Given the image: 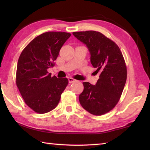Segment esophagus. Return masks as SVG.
<instances>
[{"mask_svg": "<svg viewBox=\"0 0 150 150\" xmlns=\"http://www.w3.org/2000/svg\"><path fill=\"white\" fill-rule=\"evenodd\" d=\"M68 81H69V83H73V82H75L77 81V80H75V79H74L72 78V77H69L68 79Z\"/></svg>", "mask_w": 150, "mask_h": 150, "instance_id": "34e87169", "label": "esophagus"}]
</instances>
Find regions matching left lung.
<instances>
[{"label":"left lung","mask_w":150,"mask_h":150,"mask_svg":"<svg viewBox=\"0 0 150 150\" xmlns=\"http://www.w3.org/2000/svg\"><path fill=\"white\" fill-rule=\"evenodd\" d=\"M85 44L90 53L95 72L99 73L97 84L83 82L84 90L79 95L82 108L94 115L109 112L119 101L127 79L125 60L115 42L95 31L73 32Z\"/></svg>","instance_id":"obj_1"}]
</instances>
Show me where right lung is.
I'll return each mask as SVG.
<instances>
[{
	"mask_svg": "<svg viewBox=\"0 0 150 150\" xmlns=\"http://www.w3.org/2000/svg\"><path fill=\"white\" fill-rule=\"evenodd\" d=\"M71 34L62 31H48L37 36L25 47L17 63L16 84L28 106L38 113L55 109L60 95L68 84L67 78L52 77L47 69Z\"/></svg>",
	"mask_w": 150,
	"mask_h": 150,
	"instance_id": "right-lung-1",
	"label": "right lung"
}]
</instances>
